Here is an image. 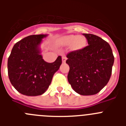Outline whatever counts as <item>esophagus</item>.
<instances>
[{"mask_svg": "<svg viewBox=\"0 0 126 126\" xmlns=\"http://www.w3.org/2000/svg\"><path fill=\"white\" fill-rule=\"evenodd\" d=\"M66 59H67V58L66 57L64 56V55H63L62 57V62L64 63V62H65V61H66Z\"/></svg>", "mask_w": 126, "mask_h": 126, "instance_id": "obj_1", "label": "esophagus"}]
</instances>
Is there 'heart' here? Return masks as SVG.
Instances as JSON below:
<instances>
[{"mask_svg":"<svg viewBox=\"0 0 126 126\" xmlns=\"http://www.w3.org/2000/svg\"><path fill=\"white\" fill-rule=\"evenodd\" d=\"M61 43L63 45H71L73 44V48L76 50H79L83 49L86 46V40L85 38L83 36H79L76 34H70L62 38Z\"/></svg>","mask_w":126,"mask_h":126,"instance_id":"b5f03b06","label":"heart"}]
</instances>
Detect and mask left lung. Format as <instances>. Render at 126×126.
Here are the masks:
<instances>
[{
	"label": "left lung",
	"mask_w": 126,
	"mask_h": 126,
	"mask_svg": "<svg viewBox=\"0 0 126 126\" xmlns=\"http://www.w3.org/2000/svg\"><path fill=\"white\" fill-rule=\"evenodd\" d=\"M88 45L67 55L69 65L67 79L81 95H93L107 85L110 78L114 57L109 43L93 34H83Z\"/></svg>",
	"instance_id": "obj_1"
}]
</instances>
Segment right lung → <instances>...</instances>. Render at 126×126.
<instances>
[{"label": "right lung", "instance_id": "right-lung-1", "mask_svg": "<svg viewBox=\"0 0 126 126\" xmlns=\"http://www.w3.org/2000/svg\"><path fill=\"white\" fill-rule=\"evenodd\" d=\"M48 34H33L19 41L8 58L7 69L11 84L20 93L38 96L47 91L53 74L59 70L62 58L48 63L41 55L42 39Z\"/></svg>", "mask_w": 126, "mask_h": 126}]
</instances>
